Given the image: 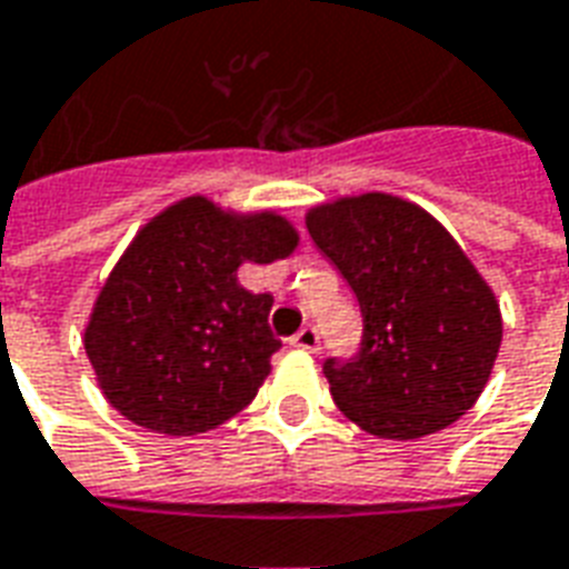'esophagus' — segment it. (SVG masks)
Segmentation results:
<instances>
[{"label":"esophagus","mask_w":569,"mask_h":569,"mask_svg":"<svg viewBox=\"0 0 569 569\" xmlns=\"http://www.w3.org/2000/svg\"><path fill=\"white\" fill-rule=\"evenodd\" d=\"M289 346L301 349V352H316V349H319V331H316L313 325H307V328H301V331L295 333L292 340H289Z\"/></svg>","instance_id":"obj_1"}]
</instances>
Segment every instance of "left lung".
I'll list each match as a JSON object with an SVG mask.
<instances>
[{
	"mask_svg": "<svg viewBox=\"0 0 569 569\" xmlns=\"http://www.w3.org/2000/svg\"><path fill=\"white\" fill-rule=\"evenodd\" d=\"M307 232L361 303V352L325 361L342 415L393 441L462 418L496 367L501 307L457 238L379 190L313 206Z\"/></svg>",
	"mask_w": 569,
	"mask_h": 569,
	"instance_id": "8db88e82",
	"label": "left lung"
}]
</instances>
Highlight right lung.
Segmentation results:
<instances>
[{"label": "right lung", "mask_w": 569, "mask_h": 569, "mask_svg": "<svg viewBox=\"0 0 569 569\" xmlns=\"http://www.w3.org/2000/svg\"><path fill=\"white\" fill-rule=\"evenodd\" d=\"M298 229L277 211L184 197L133 236L94 298L82 346L98 388L130 423L199 436L250 406L280 340L271 295L238 283L244 262H277Z\"/></svg>", "instance_id": "1"}]
</instances>
